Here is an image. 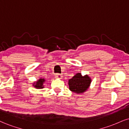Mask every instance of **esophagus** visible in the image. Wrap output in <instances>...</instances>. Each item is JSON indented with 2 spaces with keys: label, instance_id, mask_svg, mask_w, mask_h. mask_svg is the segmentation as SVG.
Returning <instances> with one entry per match:
<instances>
[{
  "label": "esophagus",
  "instance_id": "34e87169",
  "mask_svg": "<svg viewBox=\"0 0 129 129\" xmlns=\"http://www.w3.org/2000/svg\"><path fill=\"white\" fill-rule=\"evenodd\" d=\"M55 77L56 78H57V79H62V76L61 75H60V74H56Z\"/></svg>",
  "mask_w": 129,
  "mask_h": 129
}]
</instances>
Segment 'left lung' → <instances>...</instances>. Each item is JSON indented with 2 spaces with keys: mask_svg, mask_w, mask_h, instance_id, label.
I'll use <instances>...</instances> for the list:
<instances>
[{
  "mask_svg": "<svg viewBox=\"0 0 129 129\" xmlns=\"http://www.w3.org/2000/svg\"><path fill=\"white\" fill-rule=\"evenodd\" d=\"M91 82V78L88 75L82 76L81 73H78L69 80V89L75 93H82L87 91Z\"/></svg>",
  "mask_w": 129,
  "mask_h": 129,
  "instance_id": "8db88e82",
  "label": "left lung"
}]
</instances>
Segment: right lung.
<instances>
[{
    "label": "right lung",
    "instance_id": "1",
    "mask_svg": "<svg viewBox=\"0 0 129 129\" xmlns=\"http://www.w3.org/2000/svg\"><path fill=\"white\" fill-rule=\"evenodd\" d=\"M45 80L44 78H40L39 79H38L36 82H34L33 86L36 88H44V85H43L44 82H45Z\"/></svg>",
    "mask_w": 129,
    "mask_h": 129
}]
</instances>
